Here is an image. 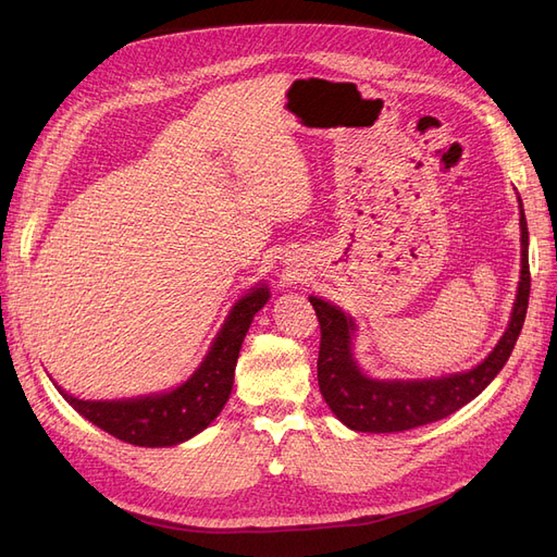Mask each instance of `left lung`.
<instances>
[{
    "instance_id": "1",
    "label": "left lung",
    "mask_w": 557,
    "mask_h": 557,
    "mask_svg": "<svg viewBox=\"0 0 557 557\" xmlns=\"http://www.w3.org/2000/svg\"><path fill=\"white\" fill-rule=\"evenodd\" d=\"M520 201V199H518ZM520 281L507 332L481 364L469 372L440 379L416 381H379L360 372L352 358L356 323L339 307L325 299L309 297L320 323L318 385L332 413L356 432H404L442 420L474 397L507 364L518 334L525 323L530 299V262H528V221L520 201Z\"/></svg>"
}]
</instances>
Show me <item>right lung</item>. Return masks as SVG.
<instances>
[{
  "label": "right lung",
  "mask_w": 557,
  "mask_h": 557,
  "mask_svg": "<svg viewBox=\"0 0 557 557\" xmlns=\"http://www.w3.org/2000/svg\"><path fill=\"white\" fill-rule=\"evenodd\" d=\"M269 299V288L260 285L246 293L232 307L221 332L215 334L211 350L197 372L172 393L92 401L78 399L62 387L58 391L72 407L88 418L92 425L102 428L111 436L134 446H176L209 428L223 411L232 393L234 367H237L244 336L256 315Z\"/></svg>",
  "instance_id": "obj_1"
}]
</instances>
